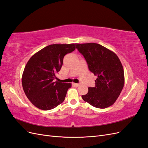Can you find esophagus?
Wrapping results in <instances>:
<instances>
[{"label": "esophagus", "mask_w": 148, "mask_h": 148, "mask_svg": "<svg viewBox=\"0 0 148 148\" xmlns=\"http://www.w3.org/2000/svg\"><path fill=\"white\" fill-rule=\"evenodd\" d=\"M74 86H75L76 87H78L80 86V84L79 83H73Z\"/></svg>", "instance_id": "esophagus-1"}]
</instances>
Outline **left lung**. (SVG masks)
Returning a JSON list of instances; mask_svg holds the SVG:
<instances>
[{"mask_svg": "<svg viewBox=\"0 0 148 148\" xmlns=\"http://www.w3.org/2000/svg\"><path fill=\"white\" fill-rule=\"evenodd\" d=\"M84 56L89 70L97 78L95 86L89 87L83 99L96 108L105 109L114 104L124 86V71L118 56L96 43L76 44Z\"/></svg>", "mask_w": 148, "mask_h": 148, "instance_id": "8db88e82", "label": "left lung"}]
</instances>
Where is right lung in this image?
<instances>
[{
  "mask_svg": "<svg viewBox=\"0 0 148 148\" xmlns=\"http://www.w3.org/2000/svg\"><path fill=\"white\" fill-rule=\"evenodd\" d=\"M76 44H51L31 57L22 75V86L28 99L38 109L48 110L64 102L71 84L56 81L64 56Z\"/></svg>",
  "mask_w": 148,
  "mask_h": 148,
  "instance_id": "right-lung-1",
  "label": "right lung"
}]
</instances>
